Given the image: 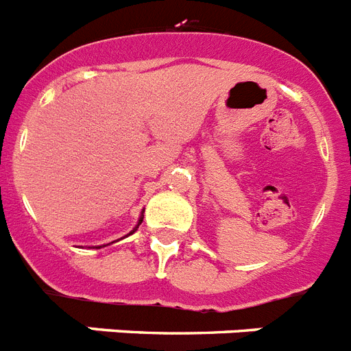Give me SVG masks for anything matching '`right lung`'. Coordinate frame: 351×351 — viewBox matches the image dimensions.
<instances>
[{
    "mask_svg": "<svg viewBox=\"0 0 351 351\" xmlns=\"http://www.w3.org/2000/svg\"><path fill=\"white\" fill-rule=\"evenodd\" d=\"M142 221H143V211H142V215H140V218H138V223H136V227H134V229H133V230H131L130 234H133L134 230L138 229V226H140V223H142ZM112 243H113V241H112ZM108 245H110V243H108ZM103 247H106V245H101V247H95V248H103Z\"/></svg>",
    "mask_w": 351,
    "mask_h": 351,
    "instance_id": "right-lung-1",
    "label": "right lung"
}]
</instances>
